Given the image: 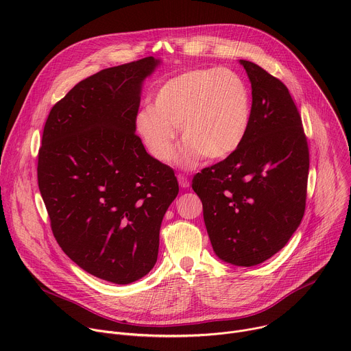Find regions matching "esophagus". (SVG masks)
Masks as SVG:
<instances>
[{
	"label": "esophagus",
	"mask_w": 351,
	"mask_h": 351,
	"mask_svg": "<svg viewBox=\"0 0 351 351\" xmlns=\"http://www.w3.org/2000/svg\"><path fill=\"white\" fill-rule=\"evenodd\" d=\"M178 180H179L180 187H183V189H187V187L190 186V182H189L187 176L183 175V173H179V175H178Z\"/></svg>",
	"instance_id": "34e87169"
}]
</instances>
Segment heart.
Returning <instances> with one entry per match:
<instances>
[{
    "mask_svg": "<svg viewBox=\"0 0 351 351\" xmlns=\"http://www.w3.org/2000/svg\"><path fill=\"white\" fill-rule=\"evenodd\" d=\"M252 122V97L244 80L230 69H195L165 82L153 108L136 117V130L148 154L169 164L176 152V132L186 143L184 165L199 157L221 161L236 153Z\"/></svg>",
    "mask_w": 351,
    "mask_h": 351,
    "instance_id": "b5f03b06",
    "label": "heart"
}]
</instances>
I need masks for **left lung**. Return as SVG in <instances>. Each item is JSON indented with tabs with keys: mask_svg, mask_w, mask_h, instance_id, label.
<instances>
[{
	"mask_svg": "<svg viewBox=\"0 0 351 351\" xmlns=\"http://www.w3.org/2000/svg\"><path fill=\"white\" fill-rule=\"evenodd\" d=\"M252 82V122L236 153L193 178L215 254L253 267L276 254L306 211L310 168L302 117L287 87L241 60Z\"/></svg>",
	"mask_w": 351,
	"mask_h": 351,
	"instance_id": "left-lung-1",
	"label": "left lung"
}]
</instances>
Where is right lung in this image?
Returning a JSON list of instances; mask_svg holds the SVG:
<instances>
[{
  "label": "right lung",
  "mask_w": 351,
  "mask_h": 351,
  "mask_svg": "<svg viewBox=\"0 0 351 351\" xmlns=\"http://www.w3.org/2000/svg\"><path fill=\"white\" fill-rule=\"evenodd\" d=\"M153 57L79 82L49 111L37 180L53 234L86 272L118 285L153 269L162 218L179 193L171 167L136 134Z\"/></svg>",
  "instance_id": "right-lung-1"
}]
</instances>
